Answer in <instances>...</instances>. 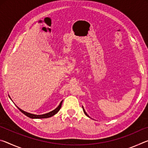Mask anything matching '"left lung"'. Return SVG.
<instances>
[{
  "label": "left lung",
  "instance_id": "1",
  "mask_svg": "<svg viewBox=\"0 0 148 148\" xmlns=\"http://www.w3.org/2000/svg\"><path fill=\"white\" fill-rule=\"evenodd\" d=\"M83 110H84V113H85V114H86L87 116H88V117H89V116H88V115H87V113H86V111H85V110L84 109V108H83Z\"/></svg>",
  "mask_w": 148,
  "mask_h": 148
}]
</instances>
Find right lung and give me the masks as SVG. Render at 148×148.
Segmentation results:
<instances>
[{"instance_id": "right-lung-1", "label": "right lung", "mask_w": 148, "mask_h": 148, "mask_svg": "<svg viewBox=\"0 0 148 148\" xmlns=\"http://www.w3.org/2000/svg\"><path fill=\"white\" fill-rule=\"evenodd\" d=\"M62 101L61 102V103H60V104L59 105V106L57 108L55 109L54 110H53V111L50 112H49V113H47V114H43V115H35V114H30V113H28V112H26L23 111V110H22L21 109H20L19 108H18V109L21 111L22 113L24 114L25 116H27V117H30V118H32V119H42V118H48V117H50L51 116H54L55 114H56L57 112H58L59 111L60 108H61V105H62Z\"/></svg>"}]
</instances>
